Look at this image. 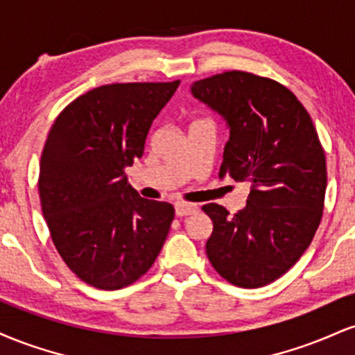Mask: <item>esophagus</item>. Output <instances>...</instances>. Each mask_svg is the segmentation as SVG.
I'll return each mask as SVG.
<instances>
[{
  "label": "esophagus",
  "mask_w": 355,
  "mask_h": 355,
  "mask_svg": "<svg viewBox=\"0 0 355 355\" xmlns=\"http://www.w3.org/2000/svg\"><path fill=\"white\" fill-rule=\"evenodd\" d=\"M198 211V207L195 203H175V214L177 217H187Z\"/></svg>",
  "instance_id": "obj_1"
}]
</instances>
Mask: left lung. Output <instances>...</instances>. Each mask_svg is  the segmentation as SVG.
Here are the masks:
<instances>
[{"instance_id": "obj_1", "label": "left lung", "mask_w": 355, "mask_h": 355, "mask_svg": "<svg viewBox=\"0 0 355 355\" xmlns=\"http://www.w3.org/2000/svg\"><path fill=\"white\" fill-rule=\"evenodd\" d=\"M190 89L229 126L218 177L250 183L234 217L202 207L214 222L207 257L230 284L263 287L302 257L320 223L327 168L315 126L291 89L252 73H220Z\"/></svg>"}]
</instances>
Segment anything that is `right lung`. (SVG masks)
<instances>
[{
	"mask_svg": "<svg viewBox=\"0 0 355 355\" xmlns=\"http://www.w3.org/2000/svg\"><path fill=\"white\" fill-rule=\"evenodd\" d=\"M172 83H113L71 101L53 123L40 164V200L53 243L83 282L103 291L146 274L175 215L146 200L125 168L141 158Z\"/></svg>",
	"mask_w": 355,
	"mask_h": 355,
	"instance_id": "obj_1",
	"label": "right lung"
}]
</instances>
